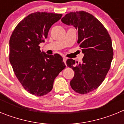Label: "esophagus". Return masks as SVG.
I'll list each match as a JSON object with an SVG mask.
<instances>
[{"label":"esophagus","instance_id":"34e87169","mask_svg":"<svg viewBox=\"0 0 124 124\" xmlns=\"http://www.w3.org/2000/svg\"><path fill=\"white\" fill-rule=\"evenodd\" d=\"M63 62H64V64H65V65L66 66V58H63Z\"/></svg>","mask_w":124,"mask_h":124}]
</instances>
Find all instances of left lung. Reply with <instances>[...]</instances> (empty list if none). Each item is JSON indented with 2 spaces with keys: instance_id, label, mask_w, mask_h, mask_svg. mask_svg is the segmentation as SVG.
<instances>
[{
  "instance_id": "obj_1",
  "label": "left lung",
  "mask_w": 124,
  "mask_h": 124,
  "mask_svg": "<svg viewBox=\"0 0 124 124\" xmlns=\"http://www.w3.org/2000/svg\"><path fill=\"white\" fill-rule=\"evenodd\" d=\"M61 22L73 25L78 31V43L84 54L83 63L68 59L66 64L74 72L71 87L86 94L100 86L110 70L114 55L111 38L100 21L84 11L68 13Z\"/></svg>"
}]
</instances>
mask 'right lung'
Listing matches in <instances>:
<instances>
[{
    "label": "right lung",
    "instance_id": "add662e5",
    "mask_svg": "<svg viewBox=\"0 0 124 124\" xmlns=\"http://www.w3.org/2000/svg\"><path fill=\"white\" fill-rule=\"evenodd\" d=\"M62 15L42 12L30 14L16 26L10 38L9 60L14 73L25 90L35 96L50 93L54 79L66 67L60 54L43 53L39 46Z\"/></svg>",
    "mask_w": 124,
    "mask_h": 124
}]
</instances>
